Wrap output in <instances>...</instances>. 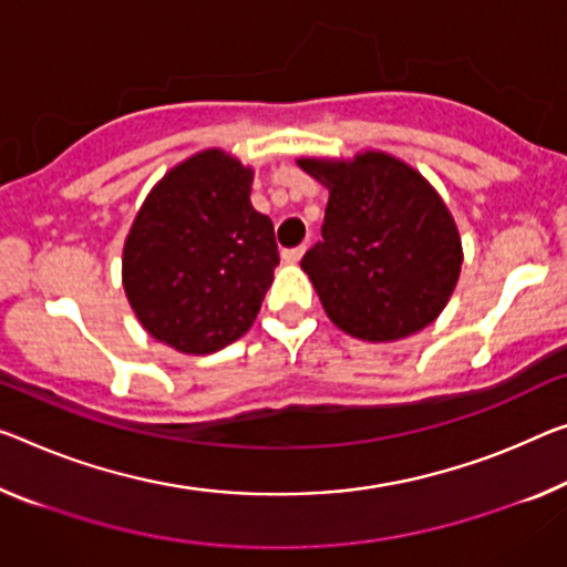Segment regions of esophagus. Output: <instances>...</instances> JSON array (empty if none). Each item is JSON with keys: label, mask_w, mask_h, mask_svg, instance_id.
I'll return each instance as SVG.
<instances>
[{"label": "esophagus", "mask_w": 567, "mask_h": 567, "mask_svg": "<svg viewBox=\"0 0 567 567\" xmlns=\"http://www.w3.org/2000/svg\"><path fill=\"white\" fill-rule=\"evenodd\" d=\"M303 254H307V248L299 246V248H289V250H284L281 258L286 260V264H299Z\"/></svg>", "instance_id": "34e87169"}]
</instances>
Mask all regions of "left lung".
<instances>
[{
    "instance_id": "left-lung-1",
    "label": "left lung",
    "mask_w": 567,
    "mask_h": 567,
    "mask_svg": "<svg viewBox=\"0 0 567 567\" xmlns=\"http://www.w3.org/2000/svg\"><path fill=\"white\" fill-rule=\"evenodd\" d=\"M296 164L329 189L321 240L301 268L334 327L364 342H395L439 319L464 248L431 182L378 150Z\"/></svg>"
}]
</instances>
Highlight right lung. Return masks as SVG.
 I'll use <instances>...</instances> for the list:
<instances>
[{
  "label": "right lung",
  "instance_id": "right-lung-1",
  "mask_svg": "<svg viewBox=\"0 0 567 567\" xmlns=\"http://www.w3.org/2000/svg\"><path fill=\"white\" fill-rule=\"evenodd\" d=\"M254 167L223 150L174 164L152 187L121 256L138 324L182 354H210L254 327L274 284L271 217L250 205Z\"/></svg>",
  "mask_w": 567,
  "mask_h": 567
}]
</instances>
